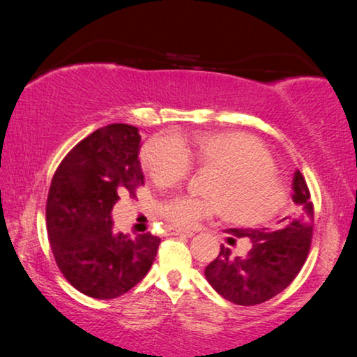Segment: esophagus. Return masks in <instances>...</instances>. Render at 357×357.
I'll return each mask as SVG.
<instances>
[{
	"mask_svg": "<svg viewBox=\"0 0 357 357\" xmlns=\"http://www.w3.org/2000/svg\"><path fill=\"white\" fill-rule=\"evenodd\" d=\"M165 236H172V237H192V236H193V232H188V231H180V229L167 227V229H165Z\"/></svg>",
	"mask_w": 357,
	"mask_h": 357,
	"instance_id": "obj_1",
	"label": "esophagus"
}]
</instances>
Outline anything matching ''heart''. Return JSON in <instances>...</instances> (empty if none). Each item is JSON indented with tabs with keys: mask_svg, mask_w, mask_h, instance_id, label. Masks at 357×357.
<instances>
[{
	"mask_svg": "<svg viewBox=\"0 0 357 357\" xmlns=\"http://www.w3.org/2000/svg\"><path fill=\"white\" fill-rule=\"evenodd\" d=\"M139 159L159 187L182 182L192 164L211 170L203 185L208 197L178 195L158 204V218L167 227L193 231L221 211L226 221L237 226H260L271 221L287 203V190L278 177L271 154L245 133L155 136L143 146Z\"/></svg>",
	"mask_w": 357,
	"mask_h": 357,
	"instance_id": "1",
	"label": "heart"
}]
</instances>
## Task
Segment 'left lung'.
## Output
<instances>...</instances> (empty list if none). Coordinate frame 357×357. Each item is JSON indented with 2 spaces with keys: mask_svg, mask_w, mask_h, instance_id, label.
Returning <instances> with one entry per match:
<instances>
[{
  "mask_svg": "<svg viewBox=\"0 0 357 357\" xmlns=\"http://www.w3.org/2000/svg\"><path fill=\"white\" fill-rule=\"evenodd\" d=\"M296 213L282 219V229L268 232L257 229H227V242H248L243 257H234L231 248L221 252L204 270L209 284L224 299L237 305H257L284 291L299 275L310 252L314 234V203L301 170L292 178Z\"/></svg>",
  "mask_w": 357,
  "mask_h": 357,
  "instance_id": "8db88e82",
  "label": "left lung"
}]
</instances>
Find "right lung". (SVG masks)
Segmentation results:
<instances>
[{
	"label": "right lung",
	"mask_w": 357,
	"mask_h": 357,
	"mask_svg": "<svg viewBox=\"0 0 357 357\" xmlns=\"http://www.w3.org/2000/svg\"><path fill=\"white\" fill-rule=\"evenodd\" d=\"M138 128L107 125L77 143L52 178L47 232L68 282L96 299H115L148 275L160 238L119 232L112 209L121 195L136 198L144 185Z\"/></svg>",
	"instance_id": "right-lung-1"
}]
</instances>
